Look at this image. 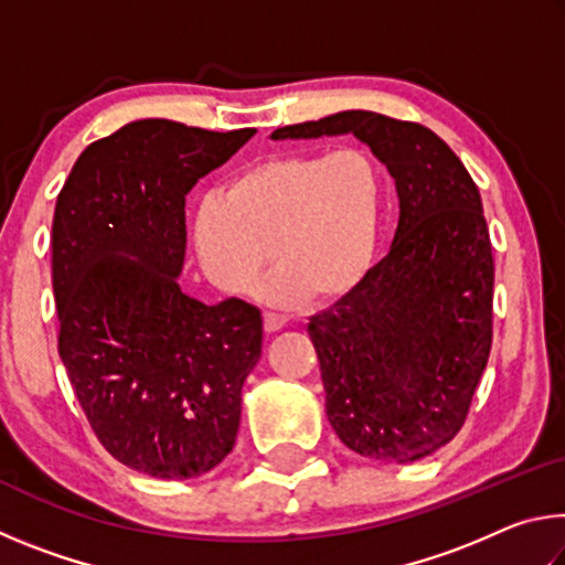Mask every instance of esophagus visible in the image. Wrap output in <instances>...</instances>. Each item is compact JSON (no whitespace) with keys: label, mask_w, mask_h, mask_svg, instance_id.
I'll return each instance as SVG.
<instances>
[{"label":"esophagus","mask_w":565,"mask_h":565,"mask_svg":"<svg viewBox=\"0 0 565 565\" xmlns=\"http://www.w3.org/2000/svg\"><path fill=\"white\" fill-rule=\"evenodd\" d=\"M284 327H286V317H281V313H274V311L264 313L266 333H276V331H281Z\"/></svg>","instance_id":"1"}]
</instances>
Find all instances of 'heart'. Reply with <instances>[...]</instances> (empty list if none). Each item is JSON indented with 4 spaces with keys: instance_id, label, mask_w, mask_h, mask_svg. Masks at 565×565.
Returning <instances> with one entry per match:
<instances>
[{
    "instance_id": "1",
    "label": "heart",
    "mask_w": 565,
    "mask_h": 565,
    "mask_svg": "<svg viewBox=\"0 0 565 565\" xmlns=\"http://www.w3.org/2000/svg\"><path fill=\"white\" fill-rule=\"evenodd\" d=\"M384 216V171L361 147L289 151L248 167L194 218L199 264L216 289L242 294L271 259L256 289L269 306L313 294L337 301L366 279Z\"/></svg>"
}]
</instances>
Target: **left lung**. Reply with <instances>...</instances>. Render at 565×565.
Instances as JSON below:
<instances>
[{"mask_svg":"<svg viewBox=\"0 0 565 565\" xmlns=\"http://www.w3.org/2000/svg\"><path fill=\"white\" fill-rule=\"evenodd\" d=\"M353 134L396 181L388 254L309 319L327 416L351 451L418 461L461 431L493 339V254L483 204L451 147L416 121L339 111L271 139Z\"/></svg>","mask_w":565,"mask_h":565,"instance_id":"8db88e82","label":"left lung"}]
</instances>
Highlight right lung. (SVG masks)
<instances>
[{
    "instance_id": "obj_1",
    "label": "right lung",
    "mask_w": 565,
    "mask_h": 565,
    "mask_svg": "<svg viewBox=\"0 0 565 565\" xmlns=\"http://www.w3.org/2000/svg\"><path fill=\"white\" fill-rule=\"evenodd\" d=\"M256 129L131 121L82 151L56 196L60 356L89 426L134 471L181 481L234 448L262 311L181 291L186 194Z\"/></svg>"
}]
</instances>
